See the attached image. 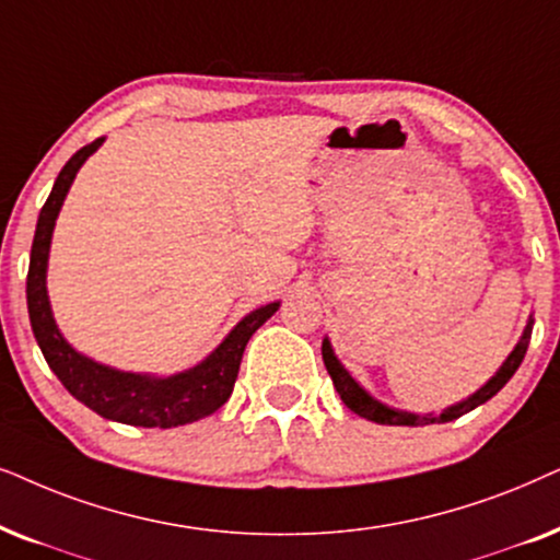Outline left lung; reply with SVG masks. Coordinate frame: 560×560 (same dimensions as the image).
<instances>
[{"label":"left lung","mask_w":560,"mask_h":560,"mask_svg":"<svg viewBox=\"0 0 560 560\" xmlns=\"http://www.w3.org/2000/svg\"><path fill=\"white\" fill-rule=\"evenodd\" d=\"M530 335H533V317L527 319L523 338H520V342L514 346L512 353L506 355V361L502 363V366H499L497 374L491 376L479 392L471 394V397L464 399V401H458V405L443 409L441 415H432V412L430 415H412V412H401V409L382 405V401L371 397V394L363 389V386H358L355 378L350 376L346 369H342V363L338 361V358H335L332 346H330V340H327V338L323 340V361H325L327 374H330V378H332L335 389H338L340 399L346 401V407L350 409V412H355L358 417H366V420L378 422V424H407V428H420V424H432V422L441 424V422L458 420L460 415L471 412V409H476L479 405H483V401H489L491 397H494V394L502 389V386L514 376V371L520 369V363H523V358L527 353V346H530Z\"/></svg>","instance_id":"obj_1"}]
</instances>
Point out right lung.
I'll use <instances>...</instances> for the list:
<instances>
[{"mask_svg":"<svg viewBox=\"0 0 560 560\" xmlns=\"http://www.w3.org/2000/svg\"><path fill=\"white\" fill-rule=\"evenodd\" d=\"M102 140L104 138H96L94 143L71 155L58 174L46 205H43L40 218H37L27 268V312L33 335L58 382L69 389L71 397L94 409L96 415L122 424H138V428H176V424L197 422L218 412L230 399L250 335L279 310V302L253 310L202 363L166 378L102 366V363L73 350L58 330L54 312H50L46 289L48 253L66 194L77 178L81 163L102 145Z\"/></svg>","mask_w":560,"mask_h":560,"instance_id":"add662e5","label":"right lung"}]
</instances>
